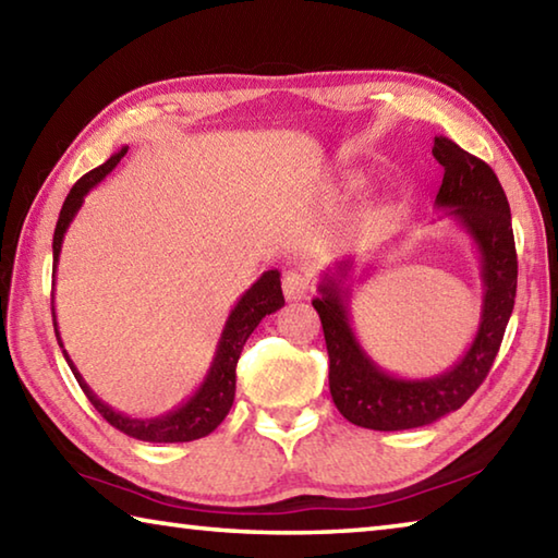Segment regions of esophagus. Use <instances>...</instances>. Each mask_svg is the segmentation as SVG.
Listing matches in <instances>:
<instances>
[{
  "mask_svg": "<svg viewBox=\"0 0 558 558\" xmlns=\"http://www.w3.org/2000/svg\"><path fill=\"white\" fill-rule=\"evenodd\" d=\"M310 290H313V282H310L305 272L290 270V272H286V278H282V292H286L288 302L305 300L310 295Z\"/></svg>",
  "mask_w": 558,
  "mask_h": 558,
  "instance_id": "esophagus-1",
  "label": "esophagus"
}]
</instances>
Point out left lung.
I'll list each match as a JSON object with an SVG mask.
<instances>
[{
    "instance_id": "obj_1",
    "label": "left lung",
    "mask_w": 558,
    "mask_h": 558,
    "mask_svg": "<svg viewBox=\"0 0 558 558\" xmlns=\"http://www.w3.org/2000/svg\"><path fill=\"white\" fill-rule=\"evenodd\" d=\"M433 157L446 169L436 206L465 229L477 248L483 313L468 352L450 369L423 379L393 376L364 352L352 329L349 302L356 278L362 280L354 272V260H335L323 272L313 307L323 319L327 342L329 393L339 413L362 428L409 430L458 411L493 369L514 310L517 251L502 184L483 159L442 135L433 143Z\"/></svg>"
}]
</instances>
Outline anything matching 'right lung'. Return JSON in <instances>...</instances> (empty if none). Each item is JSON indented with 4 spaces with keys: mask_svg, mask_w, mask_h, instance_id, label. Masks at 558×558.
Instances as JSON below:
<instances>
[{
    "mask_svg": "<svg viewBox=\"0 0 558 558\" xmlns=\"http://www.w3.org/2000/svg\"><path fill=\"white\" fill-rule=\"evenodd\" d=\"M125 153L128 147H122L120 153H116L108 159V162H102L100 167L90 169L88 174H83L78 182L73 184L69 196H65L59 221H56V231H53V276H56V266H59L63 235L69 231L71 221L75 219V214H78V209L83 206V199H86V194L93 186H98L102 179L118 167V162L125 157ZM282 305H286V298H282V290H280V272L266 270L248 290L243 292L229 313V319H226L223 332L219 337V344H216L211 366L209 372H206L204 381L199 384V389L189 396L184 403H179L177 409L167 411L162 415H155V418H132V415L120 413L106 401H100L98 396L93 393L90 386L83 381L81 372L75 369V364L71 362V356L65 349H63V356L71 366L75 381L81 384L83 393L88 396V401L96 405L98 413L110 423L112 428L122 430L130 438L147 440V442L196 440V438L209 436L226 415H229L233 405V396H235V364H239L245 339L251 337V332L258 327L263 317L272 315ZM53 329H56V339H59V344L63 347L59 325H56V310H53Z\"/></svg>",
    "mask_w": 558,
    "mask_h": 558,
    "instance_id": "right-lung-1",
    "label": "right lung"
}]
</instances>
